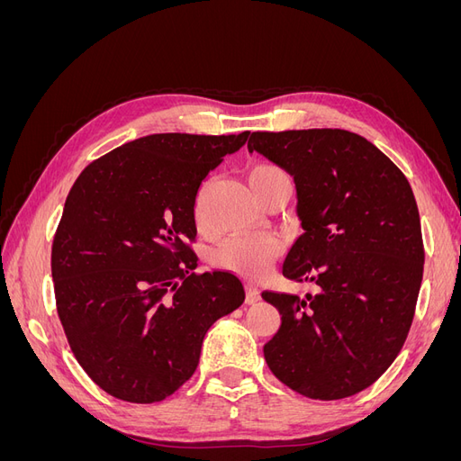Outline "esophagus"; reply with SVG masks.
I'll list each match as a JSON object with an SVG mask.
<instances>
[{
    "instance_id": "obj_1",
    "label": "esophagus",
    "mask_w": 461,
    "mask_h": 461,
    "mask_svg": "<svg viewBox=\"0 0 461 461\" xmlns=\"http://www.w3.org/2000/svg\"><path fill=\"white\" fill-rule=\"evenodd\" d=\"M259 300V288L254 285H246V303H258Z\"/></svg>"
}]
</instances>
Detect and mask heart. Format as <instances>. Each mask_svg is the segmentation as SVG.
<instances>
[{
	"label": "heart",
	"instance_id": "heart-1",
	"mask_svg": "<svg viewBox=\"0 0 461 461\" xmlns=\"http://www.w3.org/2000/svg\"><path fill=\"white\" fill-rule=\"evenodd\" d=\"M286 176L283 169L275 165H258L249 173V186H259ZM283 244L276 236L271 234H258V236H232L213 252V265L219 269L232 271L248 278H258L263 273H267L271 263L281 256Z\"/></svg>",
	"mask_w": 461,
	"mask_h": 461
}]
</instances>
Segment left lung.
Here are the masks:
<instances>
[{"instance_id": "left-lung-1", "label": "left lung", "mask_w": 461, "mask_h": 461, "mask_svg": "<svg viewBox=\"0 0 461 461\" xmlns=\"http://www.w3.org/2000/svg\"><path fill=\"white\" fill-rule=\"evenodd\" d=\"M296 185L303 232L283 265L315 294L263 292L281 329L263 346L278 381L313 400L371 386L402 350L423 278V239L408 178L364 136L340 129L252 132Z\"/></svg>"}]
</instances>
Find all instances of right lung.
I'll list each match as a JSON object with an SVG mask.
<instances>
[{
  "mask_svg": "<svg viewBox=\"0 0 461 461\" xmlns=\"http://www.w3.org/2000/svg\"><path fill=\"white\" fill-rule=\"evenodd\" d=\"M249 132L149 134L92 161L68 192L51 248L58 313L90 379L132 403L194 375L205 332L240 308L239 276L194 273V203Z\"/></svg>",
  "mask_w": 461,
  "mask_h": 461,
  "instance_id": "add662e5",
  "label": "right lung"
}]
</instances>
